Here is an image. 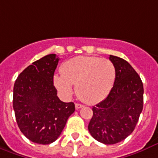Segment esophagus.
Instances as JSON below:
<instances>
[{
	"instance_id": "esophagus-1",
	"label": "esophagus",
	"mask_w": 158,
	"mask_h": 158,
	"mask_svg": "<svg viewBox=\"0 0 158 158\" xmlns=\"http://www.w3.org/2000/svg\"><path fill=\"white\" fill-rule=\"evenodd\" d=\"M75 106H76V109H77V110H78V109L82 108V107H83V105H81V104L77 103V104H76V105H75Z\"/></svg>"
}]
</instances>
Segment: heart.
Instances as JSON below:
<instances>
[{
    "label": "heart",
    "instance_id": "obj_1",
    "mask_svg": "<svg viewBox=\"0 0 158 158\" xmlns=\"http://www.w3.org/2000/svg\"><path fill=\"white\" fill-rule=\"evenodd\" d=\"M62 74L53 77V83L66 97L74 93L87 104L97 103L110 92L115 80L116 69L112 61L97 57L78 56L68 60L61 68Z\"/></svg>",
    "mask_w": 158,
    "mask_h": 158
}]
</instances>
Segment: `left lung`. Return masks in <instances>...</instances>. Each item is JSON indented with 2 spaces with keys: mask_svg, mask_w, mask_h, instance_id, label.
Listing matches in <instances>:
<instances>
[{
  "mask_svg": "<svg viewBox=\"0 0 158 158\" xmlns=\"http://www.w3.org/2000/svg\"><path fill=\"white\" fill-rule=\"evenodd\" d=\"M116 69L115 80L104 101L93 106L88 130L104 144L123 141L135 129L143 107V85L129 62L110 55Z\"/></svg>",
  "mask_w": 158,
  "mask_h": 158,
  "instance_id": "8db88e82",
  "label": "left lung"
}]
</instances>
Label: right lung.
I'll return each instance as SVG.
<instances>
[{"label": "right lung", "instance_id": "1", "mask_svg": "<svg viewBox=\"0 0 158 158\" xmlns=\"http://www.w3.org/2000/svg\"><path fill=\"white\" fill-rule=\"evenodd\" d=\"M57 57L48 54L35 61L15 82L13 108L17 124L22 134L35 143L54 142L75 111L73 102L60 101L53 85Z\"/></svg>", "mask_w": 158, "mask_h": 158}]
</instances>
